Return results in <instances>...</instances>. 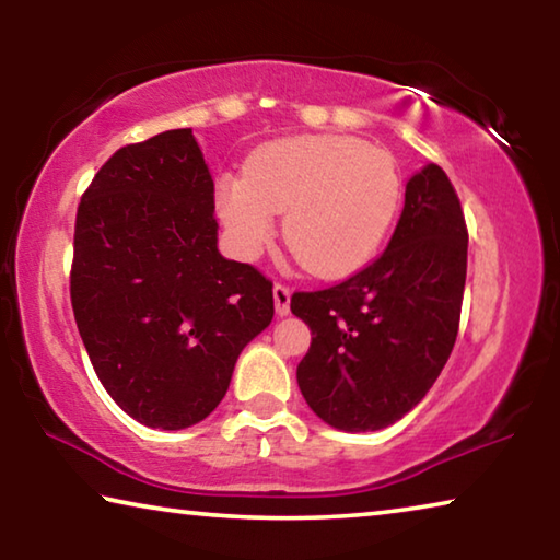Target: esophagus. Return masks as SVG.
I'll list each match as a JSON object with an SVG mask.
<instances>
[{
  "instance_id": "esophagus-1",
  "label": "esophagus",
  "mask_w": 560,
  "mask_h": 560,
  "mask_svg": "<svg viewBox=\"0 0 560 560\" xmlns=\"http://www.w3.org/2000/svg\"><path fill=\"white\" fill-rule=\"evenodd\" d=\"M273 308L279 316H289L291 311V291L283 283H273Z\"/></svg>"
}]
</instances>
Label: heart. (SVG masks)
<instances>
[{"instance_id":"1","label":"heart","mask_w":560,"mask_h":560,"mask_svg":"<svg viewBox=\"0 0 560 560\" xmlns=\"http://www.w3.org/2000/svg\"><path fill=\"white\" fill-rule=\"evenodd\" d=\"M400 202L390 155L350 138L296 136L254 150L242 175H222L214 205L232 252L257 259L277 234L318 277H348L381 249Z\"/></svg>"}]
</instances>
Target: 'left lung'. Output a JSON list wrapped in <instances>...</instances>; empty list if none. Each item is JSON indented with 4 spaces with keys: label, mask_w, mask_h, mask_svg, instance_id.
Returning a JSON list of instances; mask_svg holds the SVG:
<instances>
[{
    "label": "left lung",
    "mask_w": 560,
    "mask_h": 560,
    "mask_svg": "<svg viewBox=\"0 0 560 560\" xmlns=\"http://www.w3.org/2000/svg\"><path fill=\"white\" fill-rule=\"evenodd\" d=\"M467 240L450 177L428 163L407 179L400 222L371 267L293 293L291 314L314 336L296 381L330 428L383 430L430 393L457 340Z\"/></svg>",
    "instance_id": "left-lung-1"
}]
</instances>
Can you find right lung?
I'll return each instance as SVG.
<instances>
[{
    "label": "right lung",
    "mask_w": 560,
    "mask_h": 560,
    "mask_svg": "<svg viewBox=\"0 0 560 560\" xmlns=\"http://www.w3.org/2000/svg\"><path fill=\"white\" fill-rule=\"evenodd\" d=\"M217 230L192 128L113 153L75 212V326L103 387L145 428L202 422L273 318L271 281L224 259Z\"/></svg>",
    "instance_id": "right-lung-1"
}]
</instances>
